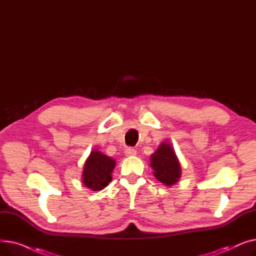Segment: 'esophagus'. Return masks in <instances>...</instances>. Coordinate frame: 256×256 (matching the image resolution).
<instances>
[{"mask_svg":"<svg viewBox=\"0 0 256 256\" xmlns=\"http://www.w3.org/2000/svg\"><path fill=\"white\" fill-rule=\"evenodd\" d=\"M124 154H126V156H132L137 154V152H136L135 148H132V147H128V148L124 152Z\"/></svg>","mask_w":256,"mask_h":256,"instance_id":"obj_1","label":"esophagus"}]
</instances>
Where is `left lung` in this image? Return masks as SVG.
I'll use <instances>...</instances> for the list:
<instances>
[{
	"label": "left lung",
	"mask_w": 256,
	"mask_h": 256,
	"mask_svg": "<svg viewBox=\"0 0 256 256\" xmlns=\"http://www.w3.org/2000/svg\"><path fill=\"white\" fill-rule=\"evenodd\" d=\"M150 166L156 178L166 186H172L180 178V165L172 146L166 142L160 145L152 156Z\"/></svg>",
	"instance_id": "1"
}]
</instances>
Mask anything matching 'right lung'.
Listing matches in <instances>:
<instances>
[{"label": "right lung", "mask_w": 256, "mask_h": 256, "mask_svg": "<svg viewBox=\"0 0 256 256\" xmlns=\"http://www.w3.org/2000/svg\"><path fill=\"white\" fill-rule=\"evenodd\" d=\"M116 162L98 150H94L87 158L83 171V184L92 191L102 190L112 180L111 173Z\"/></svg>", "instance_id": "1"}]
</instances>
